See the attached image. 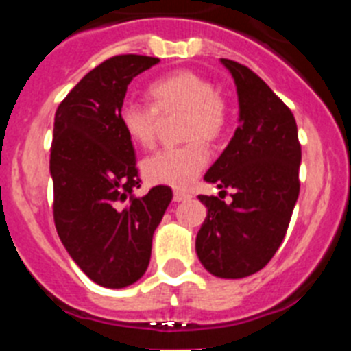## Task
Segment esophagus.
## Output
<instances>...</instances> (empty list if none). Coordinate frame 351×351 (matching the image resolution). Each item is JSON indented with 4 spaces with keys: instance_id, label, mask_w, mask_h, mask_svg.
I'll use <instances>...</instances> for the list:
<instances>
[{
    "instance_id": "34e87169",
    "label": "esophagus",
    "mask_w": 351,
    "mask_h": 351,
    "mask_svg": "<svg viewBox=\"0 0 351 351\" xmlns=\"http://www.w3.org/2000/svg\"><path fill=\"white\" fill-rule=\"evenodd\" d=\"M191 195L186 193V191H173V202H184V200H190Z\"/></svg>"
}]
</instances>
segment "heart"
Masks as SVG:
<instances>
[{
    "mask_svg": "<svg viewBox=\"0 0 351 351\" xmlns=\"http://www.w3.org/2000/svg\"><path fill=\"white\" fill-rule=\"evenodd\" d=\"M151 105L126 101L119 108V123L126 137L141 147L156 141L158 119L170 110H184L182 145L163 147L142 161V173L149 182L186 188L197 179L209 161L207 142L221 138L228 126V105L214 84L191 70H176L153 80L147 88Z\"/></svg>",
    "mask_w": 351,
    "mask_h": 351,
    "instance_id": "1",
    "label": "heart"
}]
</instances>
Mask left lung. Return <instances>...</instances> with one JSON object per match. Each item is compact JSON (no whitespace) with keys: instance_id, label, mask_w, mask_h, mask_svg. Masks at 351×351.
<instances>
[{"instance_id":"obj_1","label":"left lung","mask_w":351,"mask_h":351,"mask_svg":"<svg viewBox=\"0 0 351 351\" xmlns=\"http://www.w3.org/2000/svg\"><path fill=\"white\" fill-rule=\"evenodd\" d=\"M234 77L239 126L204 176L219 197L198 195L207 216L197 234L198 260L213 276L239 280L274 256L299 198L300 144L295 117L255 71L221 60ZM226 189L234 193L226 204Z\"/></svg>"}]
</instances>
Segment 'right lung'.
Here are the masks:
<instances>
[{
  "label": "right lung",
  "instance_id": "1",
  "mask_svg": "<svg viewBox=\"0 0 351 351\" xmlns=\"http://www.w3.org/2000/svg\"><path fill=\"white\" fill-rule=\"evenodd\" d=\"M156 63L149 56H114L84 75L56 110V230L84 274L105 288L130 287L144 276L153 234L172 200L169 186L133 193L141 178L119 123L128 84Z\"/></svg>",
  "mask_w": 351,
  "mask_h": 351
}]
</instances>
